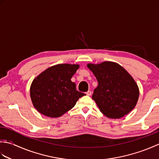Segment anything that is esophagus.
Instances as JSON below:
<instances>
[{
    "label": "esophagus",
    "mask_w": 159,
    "mask_h": 159,
    "mask_svg": "<svg viewBox=\"0 0 159 159\" xmlns=\"http://www.w3.org/2000/svg\"><path fill=\"white\" fill-rule=\"evenodd\" d=\"M86 94H87V96H91V95H92V92H91V91L89 90L88 92H86Z\"/></svg>",
    "instance_id": "34e87169"
}]
</instances>
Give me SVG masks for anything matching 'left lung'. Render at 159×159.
I'll use <instances>...</instances> for the list:
<instances>
[{
    "instance_id": "left-lung-1",
    "label": "left lung",
    "mask_w": 159,
    "mask_h": 159,
    "mask_svg": "<svg viewBox=\"0 0 159 159\" xmlns=\"http://www.w3.org/2000/svg\"><path fill=\"white\" fill-rule=\"evenodd\" d=\"M87 67L98 82L92 98L104 116L119 119L134 109L139 98V87L123 67L114 62L104 61L89 63Z\"/></svg>"
}]
</instances>
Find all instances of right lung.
Segmentation results:
<instances>
[{
	"mask_svg": "<svg viewBox=\"0 0 159 159\" xmlns=\"http://www.w3.org/2000/svg\"><path fill=\"white\" fill-rule=\"evenodd\" d=\"M79 65L58 64L48 67L33 80L30 95L33 106L47 117H58L75 105L85 94L71 81Z\"/></svg>",
	"mask_w": 159,
	"mask_h": 159,
	"instance_id": "right-lung-1",
	"label": "right lung"
}]
</instances>
